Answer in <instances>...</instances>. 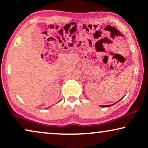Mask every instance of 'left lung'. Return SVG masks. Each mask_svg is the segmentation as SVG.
<instances>
[{
  "mask_svg": "<svg viewBox=\"0 0 148 148\" xmlns=\"http://www.w3.org/2000/svg\"><path fill=\"white\" fill-rule=\"evenodd\" d=\"M118 101V102H119ZM113 105V104H112ZM112 105H106V106H101L102 107H109V106H112Z\"/></svg>",
  "mask_w": 148,
  "mask_h": 148,
  "instance_id": "left-lung-1",
  "label": "left lung"
}]
</instances>
